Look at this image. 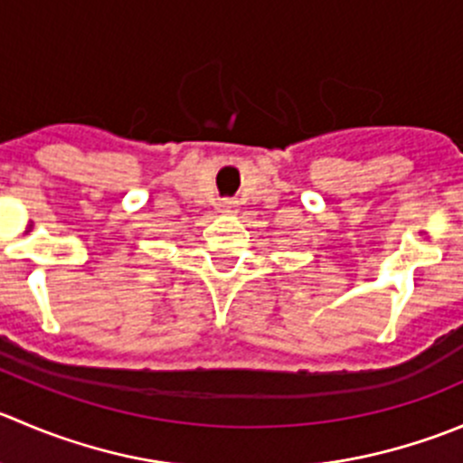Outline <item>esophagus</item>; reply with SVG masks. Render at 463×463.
<instances>
[{"label":"esophagus","instance_id":"esophagus-1","mask_svg":"<svg viewBox=\"0 0 463 463\" xmlns=\"http://www.w3.org/2000/svg\"><path fill=\"white\" fill-rule=\"evenodd\" d=\"M219 208H222V213H232L235 210V201H222Z\"/></svg>","mask_w":463,"mask_h":463}]
</instances>
